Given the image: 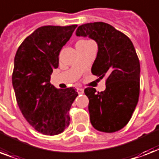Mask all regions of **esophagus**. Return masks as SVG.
<instances>
[{
	"label": "esophagus",
	"mask_w": 159,
	"mask_h": 159,
	"mask_svg": "<svg viewBox=\"0 0 159 159\" xmlns=\"http://www.w3.org/2000/svg\"><path fill=\"white\" fill-rule=\"evenodd\" d=\"M77 91L78 94H83L84 93V90L82 88H77Z\"/></svg>",
	"instance_id": "34e87169"
}]
</instances>
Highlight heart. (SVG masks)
Wrapping results in <instances>:
<instances>
[{
	"instance_id": "1",
	"label": "heart",
	"mask_w": 159,
	"mask_h": 159,
	"mask_svg": "<svg viewBox=\"0 0 159 159\" xmlns=\"http://www.w3.org/2000/svg\"><path fill=\"white\" fill-rule=\"evenodd\" d=\"M81 42H88V41H81Z\"/></svg>"
}]
</instances>
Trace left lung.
Wrapping results in <instances>:
<instances>
[{
    "label": "left lung",
    "instance_id": "obj_1",
    "mask_svg": "<svg viewBox=\"0 0 159 159\" xmlns=\"http://www.w3.org/2000/svg\"><path fill=\"white\" fill-rule=\"evenodd\" d=\"M77 36L94 40L98 47L92 73L102 79L107 77L106 89L84 90L89 99L88 111L93 128L114 133L129 122L139 102L140 63L133 42L123 32L104 22L83 24Z\"/></svg>",
    "mask_w": 159,
    "mask_h": 159
}]
</instances>
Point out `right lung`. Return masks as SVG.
Returning <instances> with one entry per match:
<instances>
[{"mask_svg":"<svg viewBox=\"0 0 159 159\" xmlns=\"http://www.w3.org/2000/svg\"><path fill=\"white\" fill-rule=\"evenodd\" d=\"M77 25L44 26L27 36L14 59L12 85L20 112L45 135H57L70 124L68 112L78 94L74 88L58 89L50 82L59 53Z\"/></svg>","mask_w":159,"mask_h":159,"instance_id":"right-lung-1","label":"right lung"}]
</instances>
